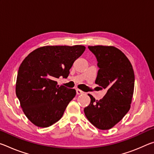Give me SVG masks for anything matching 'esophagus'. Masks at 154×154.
<instances>
[{"instance_id": "1", "label": "esophagus", "mask_w": 154, "mask_h": 154, "mask_svg": "<svg viewBox=\"0 0 154 154\" xmlns=\"http://www.w3.org/2000/svg\"><path fill=\"white\" fill-rule=\"evenodd\" d=\"M76 92H77V94H83V91H82L81 90H79V89H77L76 90Z\"/></svg>"}]
</instances>
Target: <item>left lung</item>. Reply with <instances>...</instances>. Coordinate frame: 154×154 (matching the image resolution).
I'll return each instance as SVG.
<instances>
[{"instance_id":"obj_1","label":"left lung","mask_w":154,"mask_h":154,"mask_svg":"<svg viewBox=\"0 0 154 154\" xmlns=\"http://www.w3.org/2000/svg\"><path fill=\"white\" fill-rule=\"evenodd\" d=\"M97 60L99 70L95 81L106 94L99 100L89 94L90 105L84 109L86 118L100 130H109L128 112L134 88L132 66L125 54L113 46H88Z\"/></svg>"}]
</instances>
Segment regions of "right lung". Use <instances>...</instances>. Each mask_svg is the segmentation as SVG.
Wrapping results in <instances>:
<instances>
[{"label": "right lung", "instance_id": "right-lung-1", "mask_svg": "<svg viewBox=\"0 0 154 154\" xmlns=\"http://www.w3.org/2000/svg\"><path fill=\"white\" fill-rule=\"evenodd\" d=\"M85 49L83 45L41 47L22 62L15 93L26 116L35 126L49 127L63 116L76 90L59 86L56 80L67 78L74 62Z\"/></svg>", "mask_w": 154, "mask_h": 154}]
</instances>
